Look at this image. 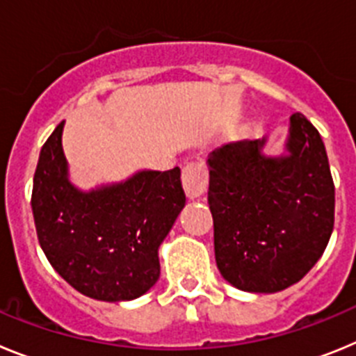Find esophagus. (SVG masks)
Returning <instances> with one entry per match:
<instances>
[{"label": "esophagus", "instance_id": "esophagus-1", "mask_svg": "<svg viewBox=\"0 0 356 356\" xmlns=\"http://www.w3.org/2000/svg\"><path fill=\"white\" fill-rule=\"evenodd\" d=\"M181 184H184L185 194L191 200L203 196L207 193V185H209L205 165L200 162L187 163L181 171Z\"/></svg>", "mask_w": 356, "mask_h": 356}]
</instances>
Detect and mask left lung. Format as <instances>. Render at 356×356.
<instances>
[{
  "label": "left lung",
  "mask_w": 356,
  "mask_h": 356,
  "mask_svg": "<svg viewBox=\"0 0 356 356\" xmlns=\"http://www.w3.org/2000/svg\"><path fill=\"white\" fill-rule=\"evenodd\" d=\"M266 139L225 144L209 156L213 250L222 278L246 292L284 291L325 253L335 187L319 131L291 115L285 155L266 156Z\"/></svg>",
  "instance_id": "8db88e82"
}]
</instances>
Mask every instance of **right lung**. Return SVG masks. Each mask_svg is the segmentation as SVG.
Wrapping results in <instances>:
<instances>
[{
    "label": "right lung",
    "mask_w": 356,
    "mask_h": 356,
    "mask_svg": "<svg viewBox=\"0 0 356 356\" xmlns=\"http://www.w3.org/2000/svg\"><path fill=\"white\" fill-rule=\"evenodd\" d=\"M64 121L40 149L31 210L46 259L83 296L130 301L160 276L159 248L185 207L180 168L139 171L83 193L69 181Z\"/></svg>",
    "instance_id": "1"
}]
</instances>
